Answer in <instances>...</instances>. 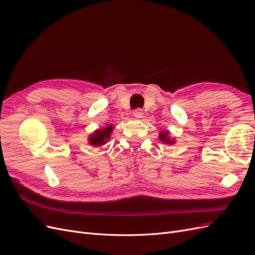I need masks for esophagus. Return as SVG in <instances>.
Here are the masks:
<instances>
[{"mask_svg": "<svg viewBox=\"0 0 255 255\" xmlns=\"http://www.w3.org/2000/svg\"><path fill=\"white\" fill-rule=\"evenodd\" d=\"M143 110L142 109H139V108H137V109H135L134 111H133V117L135 118V119H142L143 118Z\"/></svg>", "mask_w": 255, "mask_h": 255, "instance_id": "34e87169", "label": "esophagus"}]
</instances>
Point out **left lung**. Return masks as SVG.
Returning a JSON list of instances; mask_svg holds the SVG:
<instances>
[{
  "instance_id": "left-lung-1",
  "label": "left lung",
  "mask_w": 255,
  "mask_h": 255,
  "mask_svg": "<svg viewBox=\"0 0 255 255\" xmlns=\"http://www.w3.org/2000/svg\"><path fill=\"white\" fill-rule=\"evenodd\" d=\"M159 139H160V141H161L163 144H167V145H172V144L176 143L175 138L170 137L169 131H165V130L160 131V133H159Z\"/></svg>"
}]
</instances>
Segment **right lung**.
<instances>
[{"instance_id": "1", "label": "right lung", "mask_w": 255, "mask_h": 255, "mask_svg": "<svg viewBox=\"0 0 255 255\" xmlns=\"http://www.w3.org/2000/svg\"><path fill=\"white\" fill-rule=\"evenodd\" d=\"M113 128V125H108L102 129L95 130L94 132L90 134L88 137L89 145H91L93 147H101L105 145L110 139Z\"/></svg>"}]
</instances>
